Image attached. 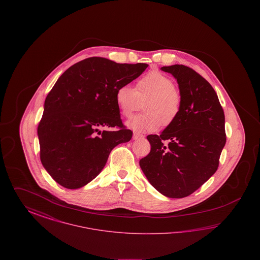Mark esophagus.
I'll return each mask as SVG.
<instances>
[{"label":"esophagus","mask_w":260,"mask_h":260,"mask_svg":"<svg viewBox=\"0 0 260 260\" xmlns=\"http://www.w3.org/2000/svg\"><path fill=\"white\" fill-rule=\"evenodd\" d=\"M142 137H144L143 135H140L138 133H135L134 134V139H139V138H142Z\"/></svg>","instance_id":"obj_1"}]
</instances>
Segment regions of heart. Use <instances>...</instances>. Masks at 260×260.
I'll use <instances>...</instances> for the list:
<instances>
[{"label":"heart","instance_id":"b5f03b06","mask_svg":"<svg viewBox=\"0 0 260 260\" xmlns=\"http://www.w3.org/2000/svg\"><path fill=\"white\" fill-rule=\"evenodd\" d=\"M141 115L127 122V126L136 133H153L162 125H173L178 119L183 105L182 93L174 86L173 79L159 71H152L142 76L136 84L117 87L115 101L118 110L124 118L133 116L139 102L144 101Z\"/></svg>","mask_w":260,"mask_h":260}]
</instances>
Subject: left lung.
<instances>
[{
	"label": "left lung",
	"instance_id": "obj_1",
	"mask_svg": "<svg viewBox=\"0 0 260 260\" xmlns=\"http://www.w3.org/2000/svg\"><path fill=\"white\" fill-rule=\"evenodd\" d=\"M161 70L177 80L182 110L160 136H147L151 151L139 161L149 182L162 195L184 198L203 185L219 166L226 143L225 116L210 83L185 65Z\"/></svg>",
	"mask_w": 260,
	"mask_h": 260
}]
</instances>
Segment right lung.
Here are the masks:
<instances>
[{"mask_svg":"<svg viewBox=\"0 0 260 260\" xmlns=\"http://www.w3.org/2000/svg\"><path fill=\"white\" fill-rule=\"evenodd\" d=\"M148 67L88 57L56 81L38 125L40 159L60 185L77 189L95 178L112 149L127 142L133 132L120 118L115 93ZM107 129L101 132L100 128Z\"/></svg>","mask_w":260,"mask_h":260,"instance_id":"1","label":"right lung"}]
</instances>
